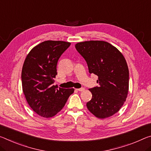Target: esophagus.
Returning a JSON list of instances; mask_svg holds the SVG:
<instances>
[{
    "instance_id": "esophagus-1",
    "label": "esophagus",
    "mask_w": 151,
    "mask_h": 151,
    "mask_svg": "<svg viewBox=\"0 0 151 151\" xmlns=\"http://www.w3.org/2000/svg\"><path fill=\"white\" fill-rule=\"evenodd\" d=\"M76 90L78 91H83L85 90V88H76Z\"/></svg>"
}]
</instances>
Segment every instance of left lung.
Returning <instances> with one entry per match:
<instances>
[{
	"label": "left lung",
	"instance_id": "8db88e82",
	"mask_svg": "<svg viewBox=\"0 0 151 151\" xmlns=\"http://www.w3.org/2000/svg\"><path fill=\"white\" fill-rule=\"evenodd\" d=\"M75 47L87 62L88 72L98 76V87L89 88L92 99L87 103L91 113L100 119L113 116L126 101L129 70L123 54L104 41L77 43Z\"/></svg>",
	"mask_w": 151,
	"mask_h": 151
}]
</instances>
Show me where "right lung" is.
I'll list each match as a JSON object with an SVG mask.
<instances>
[{"mask_svg":"<svg viewBox=\"0 0 151 151\" xmlns=\"http://www.w3.org/2000/svg\"><path fill=\"white\" fill-rule=\"evenodd\" d=\"M70 45V42L63 41L43 42L32 49L24 62L23 91L29 106L40 116H54L75 91L54 85L58 59Z\"/></svg>","mask_w":151,"mask_h":151,"instance_id":"obj_1","label":"right lung"}]
</instances>
